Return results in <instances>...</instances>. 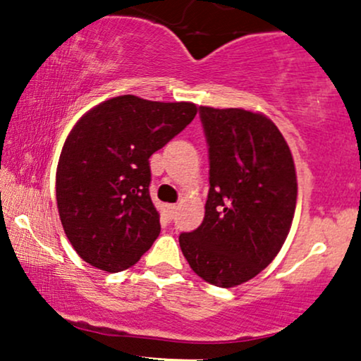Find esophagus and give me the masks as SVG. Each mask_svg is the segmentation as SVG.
<instances>
[{
    "mask_svg": "<svg viewBox=\"0 0 361 361\" xmlns=\"http://www.w3.org/2000/svg\"><path fill=\"white\" fill-rule=\"evenodd\" d=\"M176 209H178V207L175 204H164L163 205V215L168 219V221H171V219L175 217Z\"/></svg>",
    "mask_w": 361,
    "mask_h": 361,
    "instance_id": "esophagus-1",
    "label": "esophagus"
}]
</instances>
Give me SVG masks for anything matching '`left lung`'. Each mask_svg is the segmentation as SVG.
Wrapping results in <instances>:
<instances>
[{
  "label": "left lung",
  "mask_w": 361,
  "mask_h": 361,
  "mask_svg": "<svg viewBox=\"0 0 361 361\" xmlns=\"http://www.w3.org/2000/svg\"><path fill=\"white\" fill-rule=\"evenodd\" d=\"M200 120L210 188L204 222L180 234V247L200 279L231 288L255 279L283 246L295 214V164L263 114L200 106Z\"/></svg>",
  "instance_id": "1"
}]
</instances>
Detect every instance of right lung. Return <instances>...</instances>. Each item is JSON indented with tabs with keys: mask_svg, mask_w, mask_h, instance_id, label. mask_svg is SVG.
<instances>
[{
	"mask_svg": "<svg viewBox=\"0 0 361 361\" xmlns=\"http://www.w3.org/2000/svg\"><path fill=\"white\" fill-rule=\"evenodd\" d=\"M188 102L123 94L86 111L69 132L56 173L59 217L86 263L117 273L134 267L161 233L149 195V157L197 115Z\"/></svg>",
	"mask_w": 361,
	"mask_h": 361,
	"instance_id": "right-lung-1",
	"label": "right lung"
}]
</instances>
